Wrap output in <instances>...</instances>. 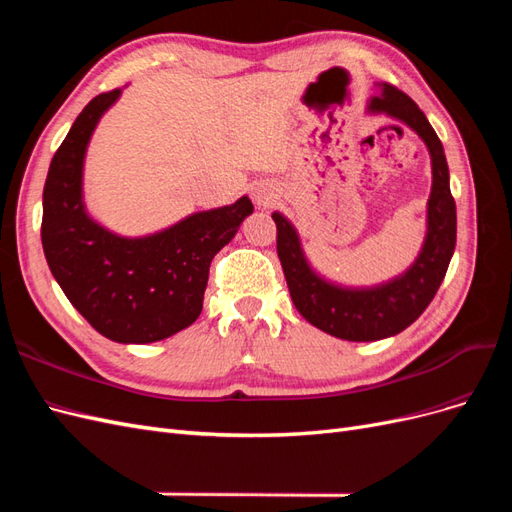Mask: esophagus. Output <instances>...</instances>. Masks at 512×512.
<instances>
[{"mask_svg":"<svg viewBox=\"0 0 512 512\" xmlns=\"http://www.w3.org/2000/svg\"><path fill=\"white\" fill-rule=\"evenodd\" d=\"M254 200L258 207H269V205H273L275 192L269 188V185H258V188L254 190Z\"/></svg>","mask_w":512,"mask_h":512,"instance_id":"obj_1","label":"esophagus"}]
</instances>
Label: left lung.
Wrapping results in <instances>:
<instances>
[{"mask_svg":"<svg viewBox=\"0 0 512 512\" xmlns=\"http://www.w3.org/2000/svg\"><path fill=\"white\" fill-rule=\"evenodd\" d=\"M371 111L397 117L423 138L431 153L433 185L427 209V239L421 256L397 280L369 288L346 290L327 284L309 269L301 252L297 232L280 213H273L277 226V256L290 297L299 314L320 331L348 342H376L397 335L421 316L444 280L457 241V209L448 185V164L438 134L416 102L395 85L384 83L382 94L371 98Z\"/></svg>","mask_w":512,"mask_h":512,"instance_id":"1","label":"left lung"}]
</instances>
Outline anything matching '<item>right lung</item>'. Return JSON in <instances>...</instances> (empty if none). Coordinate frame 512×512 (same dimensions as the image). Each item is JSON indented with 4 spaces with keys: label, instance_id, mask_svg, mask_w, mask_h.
Segmentation results:
<instances>
[{
    "label": "right lung",
    "instance_id": "right-lung-1",
    "mask_svg": "<svg viewBox=\"0 0 512 512\" xmlns=\"http://www.w3.org/2000/svg\"><path fill=\"white\" fill-rule=\"evenodd\" d=\"M117 98L113 89L91 100L55 151L40 235L53 277L91 327L119 344H151L200 316L211 260L254 207L243 196L145 239L117 237L89 220L81 198L85 149Z\"/></svg>",
    "mask_w": 512,
    "mask_h": 512
}]
</instances>
